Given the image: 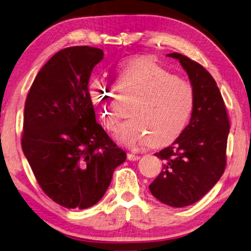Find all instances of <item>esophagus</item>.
I'll list each match as a JSON object with an SVG mask.
<instances>
[{
  "mask_svg": "<svg viewBox=\"0 0 251 251\" xmlns=\"http://www.w3.org/2000/svg\"><path fill=\"white\" fill-rule=\"evenodd\" d=\"M126 157H127V159H129V160H132V162L140 159V156L136 155V154H133V153H127Z\"/></svg>",
  "mask_w": 251,
  "mask_h": 251,
  "instance_id": "1",
  "label": "esophagus"
}]
</instances>
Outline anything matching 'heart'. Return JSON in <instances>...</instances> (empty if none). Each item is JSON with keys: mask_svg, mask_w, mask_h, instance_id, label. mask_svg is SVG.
I'll use <instances>...</instances> for the list:
<instances>
[{"mask_svg": "<svg viewBox=\"0 0 251 251\" xmlns=\"http://www.w3.org/2000/svg\"><path fill=\"white\" fill-rule=\"evenodd\" d=\"M115 77L119 91L135 95L127 111L130 118L117 129V140L121 144L129 148L149 143L162 146L180 135L196 105V91L191 83L143 55L121 60ZM115 92V86L101 78L89 85L95 111L110 131L115 129L118 118Z\"/></svg>", "mask_w": 251, "mask_h": 251, "instance_id": "b5f03b06", "label": "heart"}]
</instances>
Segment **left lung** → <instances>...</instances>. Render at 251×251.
I'll list each match as a JSON object with an SVG mask.
<instances>
[{"label":"left lung","instance_id":"1","mask_svg":"<svg viewBox=\"0 0 251 251\" xmlns=\"http://www.w3.org/2000/svg\"><path fill=\"white\" fill-rule=\"evenodd\" d=\"M167 56L178 60L187 72L196 91V105L180 135L168 148L155 153L164 165L149 188L160 202L182 207L199 201L223 175L229 121L212 75L186 55L174 52Z\"/></svg>","mask_w":251,"mask_h":251}]
</instances>
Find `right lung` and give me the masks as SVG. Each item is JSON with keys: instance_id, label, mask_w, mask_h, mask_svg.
I'll list each match as a JSON object with an SVG mask.
<instances>
[{"instance_id": "right-lung-1", "label": "right lung", "mask_w": 251, "mask_h": 251, "mask_svg": "<svg viewBox=\"0 0 251 251\" xmlns=\"http://www.w3.org/2000/svg\"><path fill=\"white\" fill-rule=\"evenodd\" d=\"M103 51L81 46L52 56L32 83L22 148L38 183L51 200L84 210L101 199L126 154L96 122L88 92Z\"/></svg>"}]
</instances>
